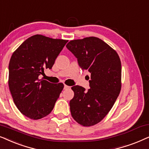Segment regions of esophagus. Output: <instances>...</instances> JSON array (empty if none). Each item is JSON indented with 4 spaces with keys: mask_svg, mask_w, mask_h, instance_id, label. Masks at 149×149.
<instances>
[{
    "mask_svg": "<svg viewBox=\"0 0 149 149\" xmlns=\"http://www.w3.org/2000/svg\"><path fill=\"white\" fill-rule=\"evenodd\" d=\"M70 88V86H67V85H64V89H67V88Z\"/></svg>",
    "mask_w": 149,
    "mask_h": 149,
    "instance_id": "obj_1",
    "label": "esophagus"
}]
</instances>
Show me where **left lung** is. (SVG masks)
<instances>
[{
  "label": "left lung",
  "instance_id": "left-lung-1",
  "mask_svg": "<svg viewBox=\"0 0 149 149\" xmlns=\"http://www.w3.org/2000/svg\"><path fill=\"white\" fill-rule=\"evenodd\" d=\"M67 48L76 56L82 70L91 73L88 91L72 86L69 102L73 119L85 127L98 123L110 112L121 88V63L116 52L95 37L70 41Z\"/></svg>",
  "mask_w": 149,
  "mask_h": 149
}]
</instances>
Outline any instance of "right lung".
<instances>
[{
  "mask_svg": "<svg viewBox=\"0 0 149 149\" xmlns=\"http://www.w3.org/2000/svg\"><path fill=\"white\" fill-rule=\"evenodd\" d=\"M67 40L41 35L24 41L13 53L9 64V87L14 104L31 119L45 117L52 112L64 85L39 79L45 69H52Z\"/></svg>",
  "mask_w": 149,
  "mask_h": 149,
  "instance_id": "obj_1",
  "label": "right lung"
}]
</instances>
